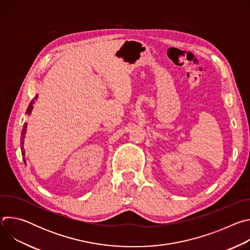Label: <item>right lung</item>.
Wrapping results in <instances>:
<instances>
[{
    "instance_id": "obj_1",
    "label": "right lung",
    "mask_w": 250,
    "mask_h": 250,
    "mask_svg": "<svg viewBox=\"0 0 250 250\" xmlns=\"http://www.w3.org/2000/svg\"><path fill=\"white\" fill-rule=\"evenodd\" d=\"M39 97H38V95L35 96L33 99H32V101L29 103V104H28V106H27V109H26V112H25V114L26 115H28V116H30V114H31V112H32V109H33V104H34V101L37 100ZM26 127H27V123H24V125H23V128H22V130H21V155H22V157H23V162H24V164L26 165V161H25V158H24V156H25V151H24V147H23V142H24V137H25V133H26Z\"/></svg>"
}]
</instances>
